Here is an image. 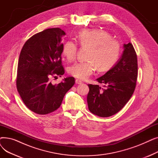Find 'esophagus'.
<instances>
[{"label": "esophagus", "mask_w": 158, "mask_h": 158, "mask_svg": "<svg viewBox=\"0 0 158 158\" xmlns=\"http://www.w3.org/2000/svg\"><path fill=\"white\" fill-rule=\"evenodd\" d=\"M76 84H78V85H81V84L82 83V82L81 80L76 79Z\"/></svg>", "instance_id": "obj_1"}]
</instances>
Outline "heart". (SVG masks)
Returning a JSON list of instances; mask_svg holds the SVG:
<instances>
[{"instance_id": "heart-1", "label": "heart", "mask_w": 158, "mask_h": 158, "mask_svg": "<svg viewBox=\"0 0 158 158\" xmlns=\"http://www.w3.org/2000/svg\"><path fill=\"white\" fill-rule=\"evenodd\" d=\"M77 41L82 47L90 48L86 61L74 63L68 68V72L73 77L86 79L95 72L97 66L101 71L110 69L119 59L120 45L117 41L111 39L107 32L86 29L78 33ZM77 51V45L72 40H67L63 45V54L69 61L75 59Z\"/></svg>"}]
</instances>
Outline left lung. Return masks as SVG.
Masks as SVG:
<instances>
[{
  "label": "left lung",
  "mask_w": 158,
  "mask_h": 158,
  "mask_svg": "<svg viewBox=\"0 0 158 158\" xmlns=\"http://www.w3.org/2000/svg\"><path fill=\"white\" fill-rule=\"evenodd\" d=\"M123 54L112 69L97 79L106 85H88V109L101 117L117 113L129 101L136 88L138 62L135 50L131 43L123 45Z\"/></svg>",
  "instance_id": "8db88e82"
}]
</instances>
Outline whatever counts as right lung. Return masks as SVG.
I'll return each instance as SVG.
<instances>
[{
    "label": "right lung",
    "instance_id": "right-lung-1",
    "mask_svg": "<svg viewBox=\"0 0 158 158\" xmlns=\"http://www.w3.org/2000/svg\"><path fill=\"white\" fill-rule=\"evenodd\" d=\"M65 35L60 28L47 29L31 36L22 48L16 88L25 105L35 113L47 114L57 110L75 84L73 77L57 85L50 80L64 73L61 56Z\"/></svg>",
    "mask_w": 158,
    "mask_h": 158
}]
</instances>
